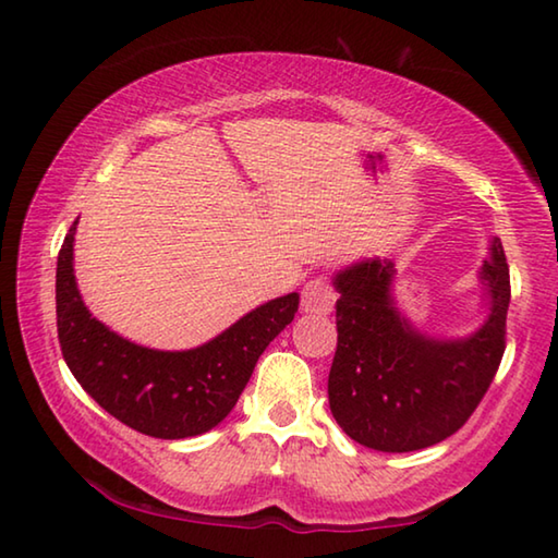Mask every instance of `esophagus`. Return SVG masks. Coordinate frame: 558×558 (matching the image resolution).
<instances>
[{
    "label": "esophagus",
    "instance_id": "obj_1",
    "mask_svg": "<svg viewBox=\"0 0 558 558\" xmlns=\"http://www.w3.org/2000/svg\"><path fill=\"white\" fill-rule=\"evenodd\" d=\"M337 292L327 278H315L302 288V310L307 315H329L335 310Z\"/></svg>",
    "mask_w": 558,
    "mask_h": 558
}]
</instances>
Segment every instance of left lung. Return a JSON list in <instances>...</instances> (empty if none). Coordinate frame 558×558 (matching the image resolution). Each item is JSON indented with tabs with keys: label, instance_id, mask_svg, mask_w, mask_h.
<instances>
[{
	"label": "left lung",
	"instance_id": "left-lung-1",
	"mask_svg": "<svg viewBox=\"0 0 558 558\" xmlns=\"http://www.w3.org/2000/svg\"><path fill=\"white\" fill-rule=\"evenodd\" d=\"M391 260L366 258L335 276L337 352L329 409L349 438L381 452L446 440L483 401L505 354L509 266L493 239L480 268L487 317L468 337L442 339L411 325L393 300Z\"/></svg>",
	"mask_w": 558,
	"mask_h": 558
}]
</instances>
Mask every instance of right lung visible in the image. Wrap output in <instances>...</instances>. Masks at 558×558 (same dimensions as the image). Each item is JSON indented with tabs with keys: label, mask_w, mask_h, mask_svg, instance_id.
Listing matches in <instances>:
<instances>
[{
	"label": "right lung",
	"mask_w": 558,
	"mask_h": 558,
	"mask_svg": "<svg viewBox=\"0 0 558 558\" xmlns=\"http://www.w3.org/2000/svg\"><path fill=\"white\" fill-rule=\"evenodd\" d=\"M69 229L56 266V325L65 364L100 409L153 438L202 436L231 413L258 356L298 313L300 295L266 302L219 337L184 352H162L112 332L90 315L73 276Z\"/></svg>",
	"instance_id": "right-lung-1"
}]
</instances>
